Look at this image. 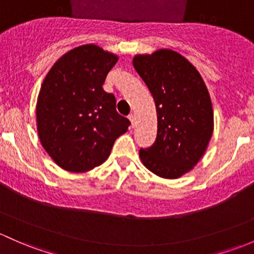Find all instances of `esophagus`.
I'll list each match as a JSON object with an SVG mask.
<instances>
[{"instance_id":"34e87169","label":"esophagus","mask_w":254,"mask_h":254,"mask_svg":"<svg viewBox=\"0 0 254 254\" xmlns=\"http://www.w3.org/2000/svg\"><path fill=\"white\" fill-rule=\"evenodd\" d=\"M128 119H129L130 124H132V127L135 126V121H137V117H135V114H130L129 116H128Z\"/></svg>"}]
</instances>
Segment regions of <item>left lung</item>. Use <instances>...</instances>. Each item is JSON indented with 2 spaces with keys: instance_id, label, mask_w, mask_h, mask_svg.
I'll list each match as a JSON object with an SVG mask.
<instances>
[{
  "instance_id": "8db88e82",
  "label": "left lung",
  "mask_w": 254,
  "mask_h": 254,
  "mask_svg": "<svg viewBox=\"0 0 254 254\" xmlns=\"http://www.w3.org/2000/svg\"><path fill=\"white\" fill-rule=\"evenodd\" d=\"M133 66L153 95L158 115L154 144L140 149L148 170L179 179L204 154L214 127L210 96L199 72L172 50L138 55Z\"/></svg>"
}]
</instances>
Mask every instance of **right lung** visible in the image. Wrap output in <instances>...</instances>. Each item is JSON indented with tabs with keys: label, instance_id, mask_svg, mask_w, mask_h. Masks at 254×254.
I'll return each instance as SVG.
<instances>
[{
	"label": "right lung",
	"instance_id": "obj_1",
	"mask_svg": "<svg viewBox=\"0 0 254 254\" xmlns=\"http://www.w3.org/2000/svg\"><path fill=\"white\" fill-rule=\"evenodd\" d=\"M116 62V55L89 44L64 54L44 79L36 104L39 138L67 171L101 165L130 125L116 111L114 94L103 88Z\"/></svg>",
	"mask_w": 254,
	"mask_h": 254
}]
</instances>
